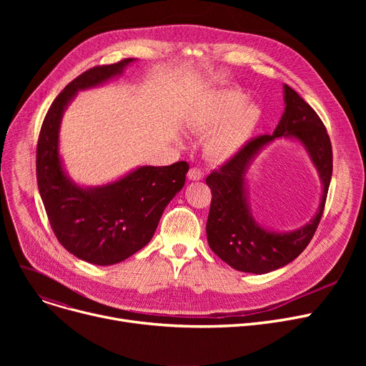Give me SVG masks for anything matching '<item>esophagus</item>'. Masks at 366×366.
<instances>
[{
	"label": "esophagus",
	"mask_w": 366,
	"mask_h": 366,
	"mask_svg": "<svg viewBox=\"0 0 366 366\" xmlns=\"http://www.w3.org/2000/svg\"><path fill=\"white\" fill-rule=\"evenodd\" d=\"M188 178L191 181H200L203 178V172L199 167H191L188 170Z\"/></svg>",
	"instance_id": "obj_1"
}]
</instances>
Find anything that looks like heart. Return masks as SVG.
Instances as JSON below:
<instances>
[{
    "mask_svg": "<svg viewBox=\"0 0 366 366\" xmlns=\"http://www.w3.org/2000/svg\"><path fill=\"white\" fill-rule=\"evenodd\" d=\"M261 108L254 102H243V96L233 90L217 93L193 115L191 126L209 132L204 151L210 159L227 160L239 152L252 138L259 122Z\"/></svg>",
    "mask_w": 366,
    "mask_h": 366,
    "instance_id": "obj_1",
    "label": "heart"
}]
</instances>
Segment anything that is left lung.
Here are the masks:
<instances>
[{
    "instance_id": "8db88e82",
    "label": "left lung",
    "mask_w": 366,
    "mask_h": 366,
    "mask_svg": "<svg viewBox=\"0 0 366 366\" xmlns=\"http://www.w3.org/2000/svg\"><path fill=\"white\" fill-rule=\"evenodd\" d=\"M285 112L273 134H264L244 144L219 169L210 172L206 184L212 191L206 222L207 242L212 251L239 272L264 274L294 261L313 239L328 196L332 177V145L316 111L285 84ZM279 136H294L311 152L324 184L318 215L291 234L261 229L248 212L244 194V172L248 162L268 142Z\"/></svg>"
}]
</instances>
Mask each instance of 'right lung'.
Wrapping results in <instances>:
<instances>
[{
  "label": "right lung",
  "instance_id": "add662e5",
  "mask_svg": "<svg viewBox=\"0 0 366 366\" xmlns=\"http://www.w3.org/2000/svg\"><path fill=\"white\" fill-rule=\"evenodd\" d=\"M132 61L93 66L74 79L50 105L36 144V182L53 233L68 252L96 265L117 264L148 244L189 169L187 162L144 166L93 189L76 187L65 177L57 152L65 107L76 90L122 74Z\"/></svg>",
  "mask_w": 366,
  "mask_h": 366
}]
</instances>
